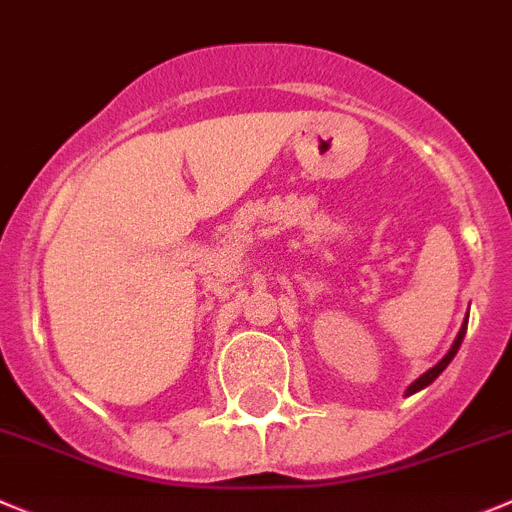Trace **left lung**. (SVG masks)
I'll use <instances>...</instances> for the list:
<instances>
[{"label":"left lung","instance_id":"left-lung-1","mask_svg":"<svg viewBox=\"0 0 512 512\" xmlns=\"http://www.w3.org/2000/svg\"><path fill=\"white\" fill-rule=\"evenodd\" d=\"M465 332H467V319L462 321V326H460V332H457V337H455V342H452V347H450V352L445 354V357L440 359V362L435 364V367H430L427 369L425 374H420V377L415 379V382L410 384V387H407V397H410V394H415V392H420V389H425V387H430L432 382H435L437 377H440L442 372H445V367L447 364L452 362V359H455V354H457V349H460V344H462V339H465Z\"/></svg>","mask_w":512,"mask_h":512}]
</instances>
